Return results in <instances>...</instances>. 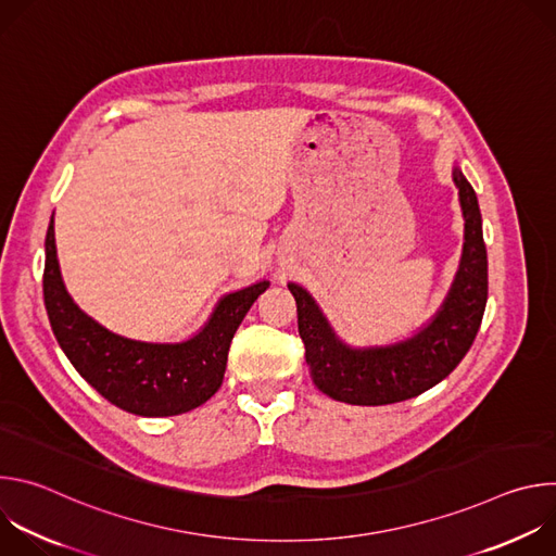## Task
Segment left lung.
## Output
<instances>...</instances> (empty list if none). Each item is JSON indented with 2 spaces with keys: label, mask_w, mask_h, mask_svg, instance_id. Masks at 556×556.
I'll return each instance as SVG.
<instances>
[{
  "label": "left lung",
  "mask_w": 556,
  "mask_h": 556,
  "mask_svg": "<svg viewBox=\"0 0 556 556\" xmlns=\"http://www.w3.org/2000/svg\"><path fill=\"white\" fill-rule=\"evenodd\" d=\"M464 211V253L453 288L435 319L405 343L352 350L343 345L312 296L288 283L296 301L299 337L312 382L330 399L350 405H391L409 401L444 380L466 356L489 299V260L482 213L464 174L453 169Z\"/></svg>",
  "instance_id": "left-lung-1"
}]
</instances>
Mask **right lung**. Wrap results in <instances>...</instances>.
<instances>
[{"label": "right lung", "instance_id": "right-lung-1", "mask_svg": "<svg viewBox=\"0 0 556 556\" xmlns=\"http://www.w3.org/2000/svg\"><path fill=\"white\" fill-rule=\"evenodd\" d=\"M266 288L268 281H260L226 294L204 330L185 343L157 345L123 339L92 321L70 299L56 262L54 222L48 226L43 303L52 332L74 369L105 401L136 416H178L204 405L222 387L237 328Z\"/></svg>", "mask_w": 556, "mask_h": 556}]
</instances>
